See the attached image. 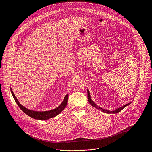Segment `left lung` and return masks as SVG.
<instances>
[{
	"label": "left lung",
	"instance_id": "left-lung-1",
	"mask_svg": "<svg viewBox=\"0 0 152 152\" xmlns=\"http://www.w3.org/2000/svg\"><path fill=\"white\" fill-rule=\"evenodd\" d=\"M87 92H88V100L89 102L90 103V104H91V105H92L94 107H95L96 108L100 110L101 111H102L103 112H105V113H117L119 112L120 111H121V110L124 108L125 107L129 105L130 103H131V102H129V103H128V104H126L123 105V107H121L120 108L116 109V110H113V111H112H112H111V110H107V109L101 108L100 107H98L96 104H94V102L92 100V99H91V96H90V94H89V92L88 89L87 90Z\"/></svg>",
	"mask_w": 152,
	"mask_h": 152
}]
</instances>
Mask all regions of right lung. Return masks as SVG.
Returning <instances> with one entry per match:
<instances>
[{"label":"right lung","instance_id":"add662e5","mask_svg":"<svg viewBox=\"0 0 152 152\" xmlns=\"http://www.w3.org/2000/svg\"><path fill=\"white\" fill-rule=\"evenodd\" d=\"M11 92L12 94L14 97L15 101H16V104L19 106V107L21 109L22 111L24 112L26 115H27L29 117L35 118L36 120H48L52 117H54L55 116L58 115L59 113H60L63 109L65 108L67 102H68V94H66V96L64 99V100L62 102V103L58 107V108L52 109L51 110L48 111H44V112H39V111H34L28 109L24 107H23L22 105L20 104V102L18 100L16 97H15L14 94L11 88Z\"/></svg>","mask_w":152,"mask_h":152}]
</instances>
